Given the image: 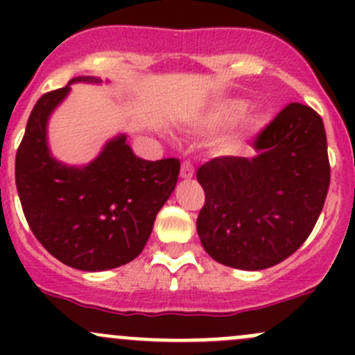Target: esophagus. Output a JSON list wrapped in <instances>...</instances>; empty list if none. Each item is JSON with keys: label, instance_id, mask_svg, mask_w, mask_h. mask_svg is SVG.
<instances>
[{"label": "esophagus", "instance_id": "1", "mask_svg": "<svg viewBox=\"0 0 355 355\" xmlns=\"http://www.w3.org/2000/svg\"><path fill=\"white\" fill-rule=\"evenodd\" d=\"M180 177L182 178H192V177H194V166H192L191 161H184V163H182Z\"/></svg>", "mask_w": 355, "mask_h": 355}]
</instances>
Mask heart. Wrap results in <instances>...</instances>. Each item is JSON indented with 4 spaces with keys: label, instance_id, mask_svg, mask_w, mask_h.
I'll return each mask as SVG.
<instances>
[{
    "label": "heart",
    "instance_id": "heart-1",
    "mask_svg": "<svg viewBox=\"0 0 355 355\" xmlns=\"http://www.w3.org/2000/svg\"><path fill=\"white\" fill-rule=\"evenodd\" d=\"M247 106L249 105H247L245 99H227V101H221L220 105L214 106L211 110V113L207 114V128L218 130V128H223L227 125L234 123V121H237L245 113ZM264 121H266V113L264 111L254 110L250 113H247L234 130H230L223 137L218 139L216 144H214L216 153H220V155H234V153H239L244 148L247 135L256 132L259 127H263Z\"/></svg>",
    "mask_w": 355,
    "mask_h": 355
}]
</instances>
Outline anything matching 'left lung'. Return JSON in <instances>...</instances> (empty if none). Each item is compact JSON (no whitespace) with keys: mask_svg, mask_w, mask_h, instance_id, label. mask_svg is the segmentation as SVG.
Instances as JSON below:
<instances>
[{"mask_svg":"<svg viewBox=\"0 0 355 355\" xmlns=\"http://www.w3.org/2000/svg\"><path fill=\"white\" fill-rule=\"evenodd\" d=\"M252 148L250 159L221 156L198 170L200 244L218 263L247 271L275 266L306 242L330 187L327 132L309 106H285Z\"/></svg>","mask_w":355,"mask_h":355,"instance_id":"8db88e82","label":"left lung"}]
</instances>
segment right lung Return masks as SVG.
I'll return each mask as SVG.
<instances>
[{"instance_id":"1","label":"right lung","mask_w":355,"mask_h":355,"mask_svg":"<svg viewBox=\"0 0 355 355\" xmlns=\"http://www.w3.org/2000/svg\"><path fill=\"white\" fill-rule=\"evenodd\" d=\"M75 82L101 80L75 77L39 98L17 151V191L32 234L51 256L75 270H113L142 252L157 211L175 191L180 161L141 159L125 134L85 166L56 161L48 120Z\"/></svg>"}]
</instances>
